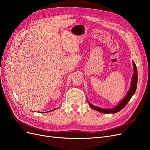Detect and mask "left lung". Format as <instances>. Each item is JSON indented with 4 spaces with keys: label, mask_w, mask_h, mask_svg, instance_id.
<instances>
[{
    "label": "left lung",
    "mask_w": 150,
    "mask_h": 150,
    "mask_svg": "<svg viewBox=\"0 0 150 150\" xmlns=\"http://www.w3.org/2000/svg\"><path fill=\"white\" fill-rule=\"evenodd\" d=\"M133 69H134V74L132 75V79H131V83H130V86L129 91L127 92L125 96L122 99V100L118 103V104L114 107L113 108H110V109H105V108H102L100 107H98L96 106H94L93 104L87 100L88 103H89V105L91 108H93L95 110L98 111L99 112H101L103 113H115L118 112H120L121 110H122L124 107L127 104L129 101H130V98H131L133 95L134 94L137 88V68L135 63L133 61Z\"/></svg>",
    "instance_id": "1"
}]
</instances>
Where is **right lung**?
<instances>
[{
  "label": "right lung",
  "mask_w": 150,
  "mask_h": 150,
  "mask_svg": "<svg viewBox=\"0 0 150 150\" xmlns=\"http://www.w3.org/2000/svg\"><path fill=\"white\" fill-rule=\"evenodd\" d=\"M56 108H55V109H54V110H51V111H49V112H47L46 113H47V112H52V111H53V110H56ZM44 113V112H43ZM44 113H45V112H44Z\"/></svg>",
  "instance_id": "obj_1"
}]
</instances>
